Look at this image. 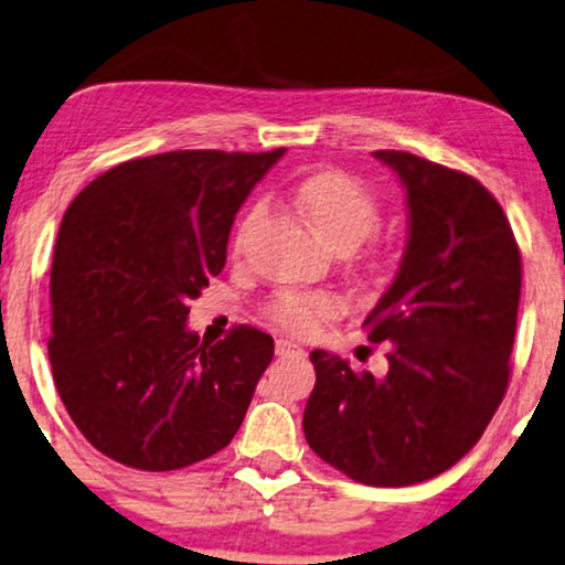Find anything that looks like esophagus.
Returning a JSON list of instances; mask_svg holds the SVG:
<instances>
[{
	"label": "esophagus",
	"mask_w": 565,
	"mask_h": 565,
	"mask_svg": "<svg viewBox=\"0 0 565 565\" xmlns=\"http://www.w3.org/2000/svg\"><path fill=\"white\" fill-rule=\"evenodd\" d=\"M276 354L278 356H305V349L295 344V341H289V339H278L276 341Z\"/></svg>",
	"instance_id": "esophagus-1"
}]
</instances>
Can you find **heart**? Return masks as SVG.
<instances>
[{
	"instance_id": "obj_1",
	"label": "heart",
	"mask_w": 565,
	"mask_h": 565,
	"mask_svg": "<svg viewBox=\"0 0 565 565\" xmlns=\"http://www.w3.org/2000/svg\"><path fill=\"white\" fill-rule=\"evenodd\" d=\"M295 203L312 232L333 249H352L360 245L367 234L377 226V200L370 195L365 184L344 171H318L299 184L295 192ZM255 213L242 221L237 242H242L245 232L253 224ZM344 312V299L331 295V291L312 289H287L278 291L270 299L268 316L278 326L297 335L316 333L328 320L339 318Z\"/></svg>"
}]
</instances>
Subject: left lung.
<instances>
[{
    "mask_svg": "<svg viewBox=\"0 0 565 565\" xmlns=\"http://www.w3.org/2000/svg\"><path fill=\"white\" fill-rule=\"evenodd\" d=\"M406 192V245L367 312L391 344L388 373H354L323 349L305 438L320 459L375 488L451 469L480 440L509 385L521 255L498 200L475 177L404 151H375Z\"/></svg>",
    "mask_w": 565,
    "mask_h": 565,
    "instance_id": "left-lung-1",
    "label": "left lung"
}]
</instances>
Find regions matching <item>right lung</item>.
<instances>
[{"mask_svg":"<svg viewBox=\"0 0 565 565\" xmlns=\"http://www.w3.org/2000/svg\"><path fill=\"white\" fill-rule=\"evenodd\" d=\"M284 153L148 156L70 203L52 263L49 360L64 409L109 459L169 472L239 430L274 339L239 326L198 344L188 302L221 274L234 216Z\"/></svg>","mask_w":565,"mask_h":565,"instance_id":"add662e5","label":"right lung"}]
</instances>
